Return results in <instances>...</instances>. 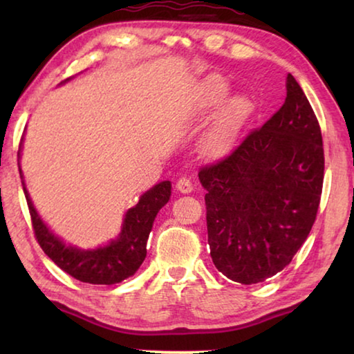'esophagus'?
<instances>
[{
  "label": "esophagus",
  "instance_id": "obj_1",
  "mask_svg": "<svg viewBox=\"0 0 354 354\" xmlns=\"http://www.w3.org/2000/svg\"><path fill=\"white\" fill-rule=\"evenodd\" d=\"M176 189L181 192V194H190L192 190H194V184H192V181L189 178H179L176 181Z\"/></svg>",
  "mask_w": 354,
  "mask_h": 354
}]
</instances>
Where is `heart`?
Here are the masks:
<instances>
[{
	"label": "heart",
	"mask_w": 354,
	"mask_h": 354,
	"mask_svg": "<svg viewBox=\"0 0 354 354\" xmlns=\"http://www.w3.org/2000/svg\"><path fill=\"white\" fill-rule=\"evenodd\" d=\"M227 91L230 87L223 77L209 76L200 87L198 107L201 111L214 109L226 98ZM251 112H253V104L243 95H234V97L227 98L221 104L212 127L209 128L205 140H203L205 153L212 158H221L230 153L234 148L241 129L247 123Z\"/></svg>",
	"instance_id": "1"
}]
</instances>
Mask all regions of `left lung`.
<instances>
[{
    "label": "left lung",
    "mask_w": 354,
    "mask_h": 354,
    "mask_svg": "<svg viewBox=\"0 0 354 354\" xmlns=\"http://www.w3.org/2000/svg\"><path fill=\"white\" fill-rule=\"evenodd\" d=\"M278 112L231 154L200 169L217 270L245 286L283 270L319 211L325 154L319 120L290 73Z\"/></svg>",
    "instance_id": "1"
}]
</instances>
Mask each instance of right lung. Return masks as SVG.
I'll use <instances>...</instances> for the list:
<instances>
[{"instance_id": "obj_1", "label": "right lung", "mask_w": 354, "mask_h": 354, "mask_svg": "<svg viewBox=\"0 0 354 354\" xmlns=\"http://www.w3.org/2000/svg\"><path fill=\"white\" fill-rule=\"evenodd\" d=\"M19 170L21 176V169ZM23 190H25L29 215H31L34 236L45 254L59 268H62L65 273L77 281L111 286L133 277L145 261L149 231L160 207L170 200L171 184L170 181H162L145 192L139 203L124 215L122 232L117 241H112L106 247L87 251L67 247L61 239L53 234L35 212L26 187H23Z\"/></svg>"}]
</instances>
